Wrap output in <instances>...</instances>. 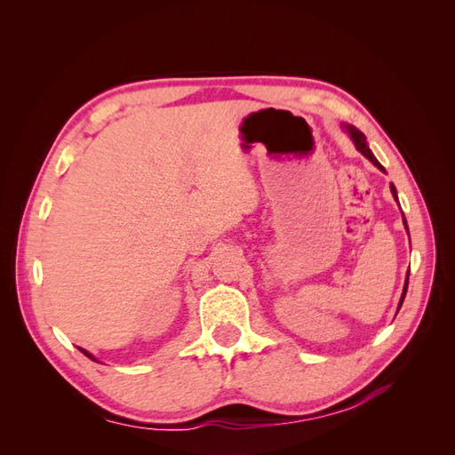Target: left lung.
I'll list each match as a JSON object with an SVG mask.
<instances>
[{
  "instance_id": "1",
  "label": "left lung",
  "mask_w": 455,
  "mask_h": 455,
  "mask_svg": "<svg viewBox=\"0 0 455 455\" xmlns=\"http://www.w3.org/2000/svg\"><path fill=\"white\" fill-rule=\"evenodd\" d=\"M343 131H346L347 134H349V139L353 140V144H355V148L361 151V154L368 159V161H371V164H374V167H378L381 172H385V169H383V164L374 157V154H371V149L368 148V142H366V136L356 129V127H353V125H349V123H343ZM391 194H393V197H395V201L398 203V196H396V188L391 184ZM403 224H404V228H406V231H408V226H406V218H404V214H403ZM408 275L410 273H406V281H404V288H403V296H401V301H398V309H401V306H403V301H404V296H406V291H408Z\"/></svg>"
}]
</instances>
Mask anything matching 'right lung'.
<instances>
[{
    "label": "right lung",
    "mask_w": 455,
    "mask_h": 455,
    "mask_svg": "<svg viewBox=\"0 0 455 455\" xmlns=\"http://www.w3.org/2000/svg\"><path fill=\"white\" fill-rule=\"evenodd\" d=\"M77 349H79V351H81V353H84V355H85V356H89V359H91V361H96V359H94V356H92V355H91V353H89V351H85V349H81V347H77ZM96 363H99V361H96Z\"/></svg>",
    "instance_id": "right-lung-1"
}]
</instances>
